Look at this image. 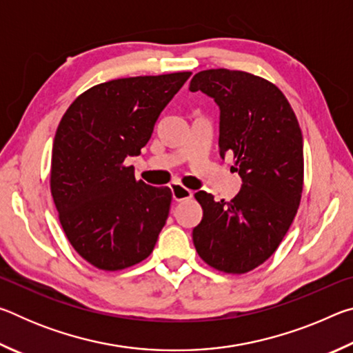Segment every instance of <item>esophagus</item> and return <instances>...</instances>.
<instances>
[{
  "instance_id": "obj_1",
  "label": "esophagus",
  "mask_w": 353,
  "mask_h": 353,
  "mask_svg": "<svg viewBox=\"0 0 353 353\" xmlns=\"http://www.w3.org/2000/svg\"><path fill=\"white\" fill-rule=\"evenodd\" d=\"M170 188H171V193H172V199L177 201V202L185 201V199H190L191 196H193V191L188 190V188H185L182 183L174 182V183L170 185Z\"/></svg>"
}]
</instances>
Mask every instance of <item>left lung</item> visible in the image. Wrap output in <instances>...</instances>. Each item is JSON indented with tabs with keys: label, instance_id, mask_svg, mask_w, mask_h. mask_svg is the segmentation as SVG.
<instances>
[{
	"label": "left lung",
	"instance_id": "1",
	"mask_svg": "<svg viewBox=\"0 0 353 353\" xmlns=\"http://www.w3.org/2000/svg\"><path fill=\"white\" fill-rule=\"evenodd\" d=\"M190 92L219 107V154H234L243 185L230 202L198 191L204 210L193 243L207 265L244 274L276 252L297 213L303 185V140L288 99L263 77L246 71L205 70Z\"/></svg>",
	"mask_w": 353,
	"mask_h": 353
}]
</instances>
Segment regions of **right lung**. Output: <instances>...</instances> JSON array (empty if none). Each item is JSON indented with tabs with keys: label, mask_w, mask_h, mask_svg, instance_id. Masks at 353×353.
I'll use <instances>...</instances> for the list:
<instances>
[{
	"label": "right lung",
	"mask_w": 353,
	"mask_h": 353,
	"mask_svg": "<svg viewBox=\"0 0 353 353\" xmlns=\"http://www.w3.org/2000/svg\"><path fill=\"white\" fill-rule=\"evenodd\" d=\"M191 76L124 77L92 87L65 112L52 143L51 194L65 235L83 260L118 271L145 260L170 213L171 190L135 181L160 113Z\"/></svg>",
	"instance_id": "obj_1"
}]
</instances>
